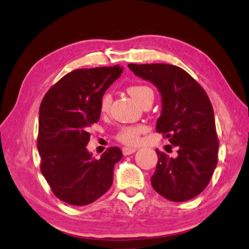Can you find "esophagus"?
I'll return each instance as SVG.
<instances>
[{"mask_svg": "<svg viewBox=\"0 0 249 249\" xmlns=\"http://www.w3.org/2000/svg\"><path fill=\"white\" fill-rule=\"evenodd\" d=\"M136 151L135 148H123V155L124 156H129L132 153H134Z\"/></svg>", "mask_w": 249, "mask_h": 249, "instance_id": "obj_1", "label": "esophagus"}]
</instances>
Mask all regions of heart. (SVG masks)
Returning <instances> with one entry per match:
<instances>
[{
  "label": "heart",
  "mask_w": 249,
  "mask_h": 249,
  "mask_svg": "<svg viewBox=\"0 0 249 249\" xmlns=\"http://www.w3.org/2000/svg\"><path fill=\"white\" fill-rule=\"evenodd\" d=\"M127 92L129 96H131L133 99H134L136 103L140 104L142 106L145 101L148 100H153V97H155V93H153V90L148 86L144 85H134L129 86L127 88ZM111 104V97L110 94H104L101 97L100 100V111L101 113H107L109 110ZM144 131V127L141 125L138 126H126V127H122L120 131H118L116 138L118 141L125 143V144H136L139 142L140 135L141 133Z\"/></svg>",
  "instance_id": "heart-1"
}]
</instances>
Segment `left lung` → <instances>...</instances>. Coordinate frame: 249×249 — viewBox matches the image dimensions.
Returning <instances> with one entry per match:
<instances>
[{
	"label": "left lung",
	"mask_w": 249,
	"mask_h": 249,
	"mask_svg": "<svg viewBox=\"0 0 249 249\" xmlns=\"http://www.w3.org/2000/svg\"><path fill=\"white\" fill-rule=\"evenodd\" d=\"M136 76L150 81L161 96L157 132L177 148V157L156 150L151 177L157 193L173 202L197 196L208 186L218 163L219 141L208 94L183 69L170 64H128Z\"/></svg>",
	"instance_id": "8db88e82"
}]
</instances>
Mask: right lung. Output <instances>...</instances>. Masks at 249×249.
Instances as JSON below:
<instances>
[{
  "mask_svg": "<svg viewBox=\"0 0 249 249\" xmlns=\"http://www.w3.org/2000/svg\"><path fill=\"white\" fill-rule=\"evenodd\" d=\"M123 72L120 65L80 69L63 76L48 90L39 108L37 148L40 170L61 201L88 205L113 184L114 166L123 157L111 146L92 158L87 149L88 127L100 118V100Z\"/></svg>",
  "mask_w": 249,
  "mask_h": 249,
  "instance_id": "1",
  "label": "right lung"
}]
</instances>
